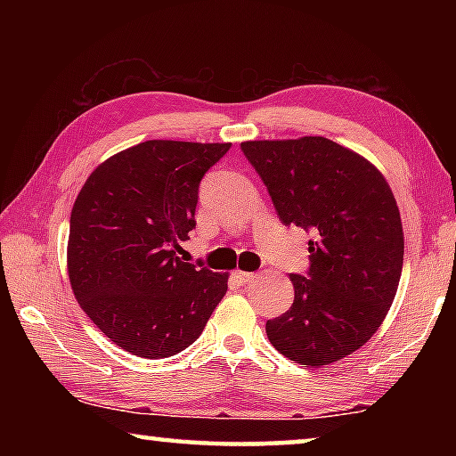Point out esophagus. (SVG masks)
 <instances>
[{
	"instance_id": "34e87169",
	"label": "esophagus",
	"mask_w": 456,
	"mask_h": 456,
	"mask_svg": "<svg viewBox=\"0 0 456 456\" xmlns=\"http://www.w3.org/2000/svg\"><path fill=\"white\" fill-rule=\"evenodd\" d=\"M235 275V280L239 281V283H251V281H256L257 280V273H251V272H237L233 273Z\"/></svg>"
}]
</instances>
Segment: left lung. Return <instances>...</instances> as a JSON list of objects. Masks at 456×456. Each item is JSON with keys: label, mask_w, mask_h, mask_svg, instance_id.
<instances>
[{"label": "left lung", "mask_w": 456, "mask_h": 456, "mask_svg": "<svg viewBox=\"0 0 456 456\" xmlns=\"http://www.w3.org/2000/svg\"><path fill=\"white\" fill-rule=\"evenodd\" d=\"M241 151L283 225L310 233V269L267 320L269 342L302 366H326L376 334L396 296L404 235L395 195L374 165L323 136L249 141Z\"/></svg>", "instance_id": "left-lung-1"}]
</instances>
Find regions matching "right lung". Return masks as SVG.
<instances>
[{
    "label": "right lung",
    "mask_w": 456,
    "mask_h": 456,
    "mask_svg": "<svg viewBox=\"0 0 456 456\" xmlns=\"http://www.w3.org/2000/svg\"><path fill=\"white\" fill-rule=\"evenodd\" d=\"M231 149L146 141L104 160L70 215L68 275L88 318L141 358L183 352L227 293V273L176 257L195 229L199 184Z\"/></svg>",
    "instance_id": "obj_1"
}]
</instances>
